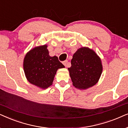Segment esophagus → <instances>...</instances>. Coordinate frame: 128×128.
Returning <instances> with one entry per match:
<instances>
[{"label": "esophagus", "instance_id": "obj_1", "mask_svg": "<svg viewBox=\"0 0 128 128\" xmlns=\"http://www.w3.org/2000/svg\"><path fill=\"white\" fill-rule=\"evenodd\" d=\"M62 64H64V66H66V67H68L69 66V64H68V60H65L64 61L62 62Z\"/></svg>", "mask_w": 128, "mask_h": 128}]
</instances>
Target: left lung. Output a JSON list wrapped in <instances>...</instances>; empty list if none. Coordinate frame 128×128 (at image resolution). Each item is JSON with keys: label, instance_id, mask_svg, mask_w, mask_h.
Returning <instances> with one entry per match:
<instances>
[{"label": "left lung", "instance_id": "1", "mask_svg": "<svg viewBox=\"0 0 128 128\" xmlns=\"http://www.w3.org/2000/svg\"><path fill=\"white\" fill-rule=\"evenodd\" d=\"M71 66L68 68L74 86L85 90L95 85L102 71L101 59L87 47L78 49L73 55Z\"/></svg>", "mask_w": 128, "mask_h": 128}]
</instances>
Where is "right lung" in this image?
I'll use <instances>...</instances> for the list:
<instances>
[{
    "mask_svg": "<svg viewBox=\"0 0 128 128\" xmlns=\"http://www.w3.org/2000/svg\"><path fill=\"white\" fill-rule=\"evenodd\" d=\"M46 45L36 47L26 55L24 59V71L27 80L41 88L52 86L58 68L64 66L57 56L50 57Z\"/></svg>",
    "mask_w": 128,
    "mask_h": 128,
    "instance_id": "right-lung-1",
    "label": "right lung"
}]
</instances>
